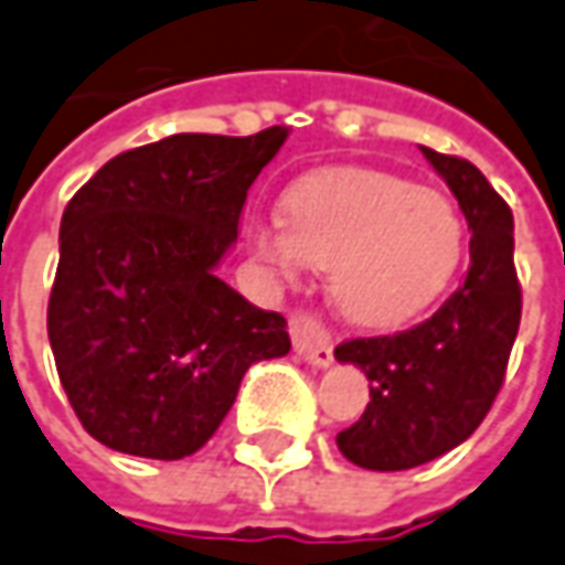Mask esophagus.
Wrapping results in <instances>:
<instances>
[{
    "label": "esophagus",
    "instance_id": "1",
    "mask_svg": "<svg viewBox=\"0 0 565 565\" xmlns=\"http://www.w3.org/2000/svg\"><path fill=\"white\" fill-rule=\"evenodd\" d=\"M291 344L295 351L313 366H329L332 363V339L327 327L313 313H291L289 320Z\"/></svg>",
    "mask_w": 565,
    "mask_h": 565
}]
</instances>
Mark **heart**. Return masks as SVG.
I'll use <instances>...</instances> for the list:
<instances>
[{
    "mask_svg": "<svg viewBox=\"0 0 565 565\" xmlns=\"http://www.w3.org/2000/svg\"><path fill=\"white\" fill-rule=\"evenodd\" d=\"M252 255L279 279L329 267L351 323L404 327L438 305L463 267L467 223L445 192L366 168H320L282 192V214L248 223Z\"/></svg>",
    "mask_w": 565,
    "mask_h": 565,
    "instance_id": "heart-1",
    "label": "heart"
}]
</instances>
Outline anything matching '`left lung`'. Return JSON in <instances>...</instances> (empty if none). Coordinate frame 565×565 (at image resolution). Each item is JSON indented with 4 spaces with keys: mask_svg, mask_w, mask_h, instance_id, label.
Instances as JSON below:
<instances>
[{
    "mask_svg": "<svg viewBox=\"0 0 565 565\" xmlns=\"http://www.w3.org/2000/svg\"><path fill=\"white\" fill-rule=\"evenodd\" d=\"M423 154L472 230L469 270L429 320L335 348L339 361L361 366L370 380L366 411L335 435V445L351 463L376 472L414 469L467 441L501 392L520 332L513 211L476 164L426 146Z\"/></svg>",
    "mask_w": 565,
    "mask_h": 565,
    "instance_id": "1",
    "label": "left lung"
}]
</instances>
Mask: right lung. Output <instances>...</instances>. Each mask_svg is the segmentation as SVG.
I'll return each mask as SVG.
<instances>
[{
    "label": "right lung",
    "instance_id": "obj_1",
    "mask_svg": "<svg viewBox=\"0 0 565 565\" xmlns=\"http://www.w3.org/2000/svg\"><path fill=\"white\" fill-rule=\"evenodd\" d=\"M286 136L177 132L111 158L64 207L49 344L74 414L105 448L195 454L248 366L289 354L286 317L217 276Z\"/></svg>",
    "mask_w": 565,
    "mask_h": 565
}]
</instances>
